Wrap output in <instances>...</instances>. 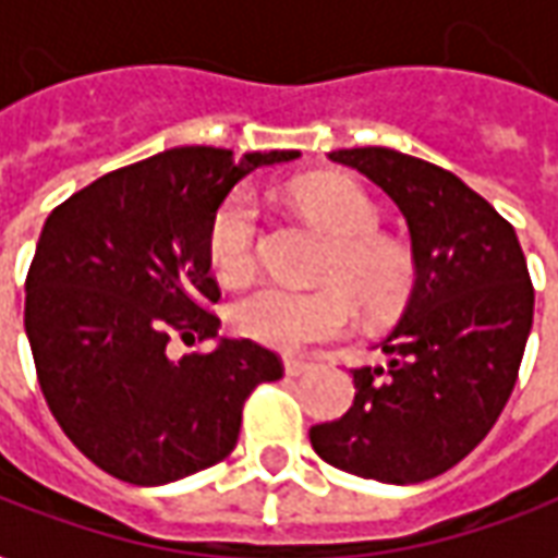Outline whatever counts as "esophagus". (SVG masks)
Instances as JSON below:
<instances>
[{
  "instance_id": "obj_1",
  "label": "esophagus",
  "mask_w": 558,
  "mask_h": 558,
  "mask_svg": "<svg viewBox=\"0 0 558 558\" xmlns=\"http://www.w3.org/2000/svg\"><path fill=\"white\" fill-rule=\"evenodd\" d=\"M307 368H311V360H305V356H283V372H287V377H299V374H305Z\"/></svg>"
}]
</instances>
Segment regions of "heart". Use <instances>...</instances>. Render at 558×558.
I'll return each mask as SVG.
<instances>
[{"label": "heart", "mask_w": 558, "mask_h": 558, "mask_svg": "<svg viewBox=\"0 0 558 558\" xmlns=\"http://www.w3.org/2000/svg\"><path fill=\"white\" fill-rule=\"evenodd\" d=\"M292 202L307 220L332 235L319 263L317 290L268 283L232 305V326L253 341L278 350L332 341L362 317L399 314L414 290L416 256L408 241L380 232V211L360 184L347 178H314L292 190ZM259 205L251 190H235L214 211L205 256L217 278L241 287L259 268Z\"/></svg>", "instance_id": "1"}]
</instances>
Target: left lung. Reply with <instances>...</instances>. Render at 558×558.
<instances>
[{"label": "left lung", "mask_w": 558, "mask_h": 558, "mask_svg": "<svg viewBox=\"0 0 558 558\" xmlns=\"http://www.w3.org/2000/svg\"><path fill=\"white\" fill-rule=\"evenodd\" d=\"M411 226L416 287L384 341L387 368H350L344 416L311 426L323 462L380 483H420L462 462L505 411L535 314L513 226L453 171L389 147L335 150Z\"/></svg>", "instance_id": "left-lung-1"}]
</instances>
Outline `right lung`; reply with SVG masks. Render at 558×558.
I'll list each match as a JSON object with an SVG mask.
<instances>
[{"label":"right lung","instance_id":"right-lung-1","mask_svg":"<svg viewBox=\"0 0 558 558\" xmlns=\"http://www.w3.org/2000/svg\"><path fill=\"white\" fill-rule=\"evenodd\" d=\"M299 150L174 147L108 171L50 211L26 271L23 326L50 414L89 462L157 486L235 450L244 401L283 362L217 335L220 287L205 235L229 190Z\"/></svg>","mask_w":558,"mask_h":558}]
</instances>
